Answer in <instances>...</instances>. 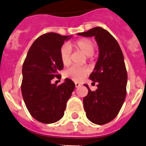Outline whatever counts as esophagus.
<instances>
[{"label":"esophagus","instance_id":"1","mask_svg":"<svg viewBox=\"0 0 146 146\" xmlns=\"http://www.w3.org/2000/svg\"><path fill=\"white\" fill-rule=\"evenodd\" d=\"M80 86H81L80 83H79V82H75V87H76V88L80 87Z\"/></svg>","mask_w":146,"mask_h":146}]
</instances>
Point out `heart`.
Returning <instances> with one entry per match:
<instances>
[{
	"label": "heart",
	"instance_id": "b5f03b06",
	"mask_svg": "<svg viewBox=\"0 0 146 146\" xmlns=\"http://www.w3.org/2000/svg\"><path fill=\"white\" fill-rule=\"evenodd\" d=\"M72 47L82 51L87 56H92L95 52L96 46L93 41L89 38H80L72 44ZM60 59L64 66L69 65L71 62V50L67 44H64L60 49ZM89 72L87 66H73L64 72L65 77L75 82L82 80Z\"/></svg>",
	"mask_w": 146,
	"mask_h": 146
}]
</instances>
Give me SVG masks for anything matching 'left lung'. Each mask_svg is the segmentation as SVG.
<instances>
[{"mask_svg": "<svg viewBox=\"0 0 146 146\" xmlns=\"http://www.w3.org/2000/svg\"><path fill=\"white\" fill-rule=\"evenodd\" d=\"M77 34L94 36L99 46V58L89 76L93 83L97 82V89L92 91L84 84L88 93L83 98V105L89 121L105 124L117 116L126 96L127 72L123 52L116 39L101 27Z\"/></svg>", "mask_w": 146, "mask_h": 146, "instance_id": "obj_1", "label": "left lung"}]
</instances>
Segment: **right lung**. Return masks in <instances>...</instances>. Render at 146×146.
Wrapping results in <instances>:
<instances>
[{
  "mask_svg": "<svg viewBox=\"0 0 146 146\" xmlns=\"http://www.w3.org/2000/svg\"><path fill=\"white\" fill-rule=\"evenodd\" d=\"M72 36L47 33L32 44L23 65L21 91L27 109L33 118L44 123H52L64 116L66 102L75 85L66 78L62 84H52L54 77L61 76L64 68L60 49Z\"/></svg>",
  "mask_w": 146,
  "mask_h": 146,
  "instance_id": "obj_1",
  "label": "right lung"
}]
</instances>
